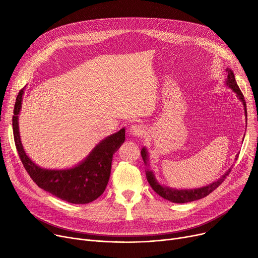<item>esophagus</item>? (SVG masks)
<instances>
[{
  "mask_svg": "<svg viewBox=\"0 0 258 258\" xmlns=\"http://www.w3.org/2000/svg\"><path fill=\"white\" fill-rule=\"evenodd\" d=\"M130 134L132 135V136H135V137H142L143 135L146 133V130H145V126L143 124H134L130 127Z\"/></svg>",
  "mask_w": 258,
  "mask_h": 258,
  "instance_id": "1",
  "label": "esophagus"
}]
</instances>
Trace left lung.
Masks as SVG:
<instances>
[{"label": "left lung", "instance_id": "obj_1", "mask_svg": "<svg viewBox=\"0 0 258 258\" xmlns=\"http://www.w3.org/2000/svg\"><path fill=\"white\" fill-rule=\"evenodd\" d=\"M227 71H228V76L226 79V86L231 89L236 94V97L242 102L243 108H245V115L247 118L246 101H245V98H243V95H242L241 91L239 90V88L236 84L233 71H231L230 69H227ZM246 121H247V119H246ZM141 156L144 161V164L146 166H148V152L146 150V147H143L141 150ZM235 159H237V156ZM230 171H231V168H229L219 180H216L215 182H213L207 186H204V187L195 188V189H173V188H170V187H167L164 185H161L155 178V173L150 168H146V170H145L147 181H148V183H150L151 187L154 189V190L163 199H165L169 202H172V203H179V204H182V203L197 201V200L207 197L209 194H211L213 190H215V189L224 182V180L226 179V177H228Z\"/></svg>", "mask_w": 258, "mask_h": 258}]
</instances>
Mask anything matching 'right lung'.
Wrapping results in <instances>:
<instances>
[{
    "instance_id": "right-lung-1",
    "label": "right lung",
    "mask_w": 258,
    "mask_h": 258,
    "mask_svg": "<svg viewBox=\"0 0 258 258\" xmlns=\"http://www.w3.org/2000/svg\"><path fill=\"white\" fill-rule=\"evenodd\" d=\"M24 90L19 92L16 100L12 127L19 156L31 179L47 192L72 204H88L99 198L105 190L110 179L113 155L125 140V128H121L100 141L89 156L74 167L67 169L42 168L27 156L21 141L19 115Z\"/></svg>"
}]
</instances>
